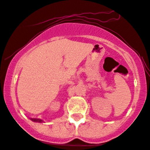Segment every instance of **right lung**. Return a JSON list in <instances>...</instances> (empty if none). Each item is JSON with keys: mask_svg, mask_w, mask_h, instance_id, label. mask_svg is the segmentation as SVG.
Instances as JSON below:
<instances>
[{"mask_svg": "<svg viewBox=\"0 0 150 150\" xmlns=\"http://www.w3.org/2000/svg\"><path fill=\"white\" fill-rule=\"evenodd\" d=\"M30 120L33 122H39V123H42L43 120H40V119H33V118H30Z\"/></svg>", "mask_w": 150, "mask_h": 150, "instance_id": "add662e5", "label": "right lung"}]
</instances>
